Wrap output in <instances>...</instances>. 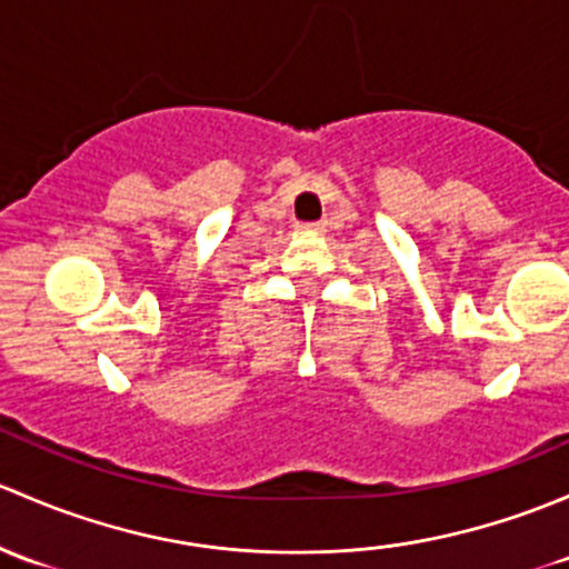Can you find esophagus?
<instances>
[{
    "mask_svg": "<svg viewBox=\"0 0 569 569\" xmlns=\"http://www.w3.org/2000/svg\"><path fill=\"white\" fill-rule=\"evenodd\" d=\"M298 230L307 232V236H312V232H320V230H323V227L315 224V221H307V224H298Z\"/></svg>",
    "mask_w": 569,
    "mask_h": 569,
    "instance_id": "obj_1",
    "label": "esophagus"
}]
</instances>
